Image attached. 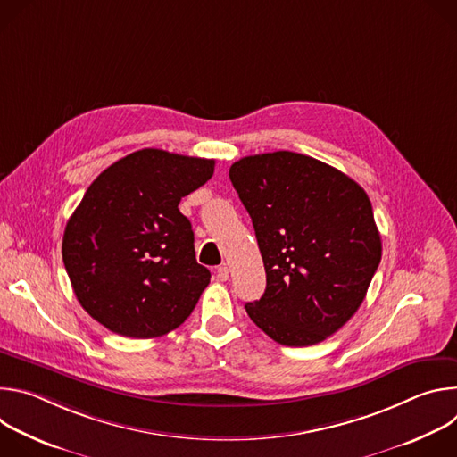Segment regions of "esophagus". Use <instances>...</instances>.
I'll return each mask as SVG.
<instances>
[{"instance_id": "obj_1", "label": "esophagus", "mask_w": 457, "mask_h": 457, "mask_svg": "<svg viewBox=\"0 0 457 457\" xmlns=\"http://www.w3.org/2000/svg\"><path fill=\"white\" fill-rule=\"evenodd\" d=\"M217 278H219L220 282H226V280L229 278V270H228L226 266H220V268L217 270Z\"/></svg>"}]
</instances>
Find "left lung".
<instances>
[{
    "mask_svg": "<svg viewBox=\"0 0 457 457\" xmlns=\"http://www.w3.org/2000/svg\"><path fill=\"white\" fill-rule=\"evenodd\" d=\"M266 268V291L245 303L275 342L307 347L335 335L361 305L381 260L363 187L309 155H249L229 168Z\"/></svg>",
    "mask_w": 457,
    "mask_h": 457,
    "instance_id": "left-lung-1",
    "label": "left lung"
}]
</instances>
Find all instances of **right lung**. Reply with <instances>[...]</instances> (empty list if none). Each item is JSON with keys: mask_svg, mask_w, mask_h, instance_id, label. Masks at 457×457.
I'll return each instance as SVG.
<instances>
[{"mask_svg": "<svg viewBox=\"0 0 457 457\" xmlns=\"http://www.w3.org/2000/svg\"><path fill=\"white\" fill-rule=\"evenodd\" d=\"M213 170V159L145 148L87 189L64 228L62 262L83 309L112 333L157 338L197 305L212 273L179 203Z\"/></svg>", "mask_w": 457, "mask_h": 457, "instance_id": "add662e5", "label": "right lung"}]
</instances>
